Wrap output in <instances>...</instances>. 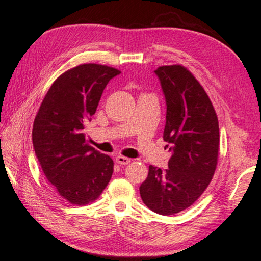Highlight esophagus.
Wrapping results in <instances>:
<instances>
[{
	"label": "esophagus",
	"instance_id": "esophagus-1",
	"mask_svg": "<svg viewBox=\"0 0 261 261\" xmlns=\"http://www.w3.org/2000/svg\"><path fill=\"white\" fill-rule=\"evenodd\" d=\"M116 162L118 163V165H121V166H125V165H129V163L131 162V160H130L129 158L118 155V156L116 158Z\"/></svg>",
	"mask_w": 261,
	"mask_h": 261
}]
</instances>
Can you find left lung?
Returning a JSON list of instances; mask_svg holds the SVG:
<instances>
[{
    "label": "left lung",
    "instance_id": "8db88e82",
    "mask_svg": "<svg viewBox=\"0 0 261 261\" xmlns=\"http://www.w3.org/2000/svg\"><path fill=\"white\" fill-rule=\"evenodd\" d=\"M155 73L167 103L163 140L173 155L165 170L148 167L139 191L149 210L171 215L191 206L213 178L219 159V121L204 87L187 68L162 65Z\"/></svg>",
    "mask_w": 261,
    "mask_h": 261
}]
</instances>
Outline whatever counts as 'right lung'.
Returning <instances> with one entry per match:
<instances>
[{"label":"right lung","instance_id":"right-lung-1","mask_svg":"<svg viewBox=\"0 0 261 261\" xmlns=\"http://www.w3.org/2000/svg\"><path fill=\"white\" fill-rule=\"evenodd\" d=\"M120 72L96 63L67 70L51 84L34 118L35 155L48 182L72 205L95 201L112 178L113 159L86 143L84 126L106 85Z\"/></svg>","mask_w":261,"mask_h":261}]
</instances>
